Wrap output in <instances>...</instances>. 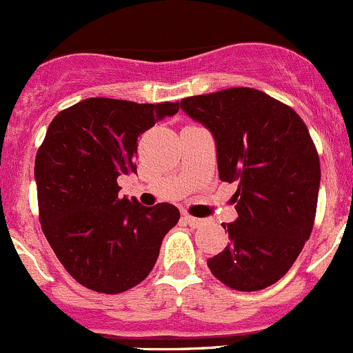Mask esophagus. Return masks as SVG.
I'll list each match as a JSON object with an SVG mask.
<instances>
[{
	"label": "esophagus",
	"instance_id": "esophagus-1",
	"mask_svg": "<svg viewBox=\"0 0 353 353\" xmlns=\"http://www.w3.org/2000/svg\"><path fill=\"white\" fill-rule=\"evenodd\" d=\"M184 220H186L188 225L193 227V229H199V227H201V225H205V220H203V219H196V216L184 215Z\"/></svg>",
	"mask_w": 353,
	"mask_h": 353
}]
</instances>
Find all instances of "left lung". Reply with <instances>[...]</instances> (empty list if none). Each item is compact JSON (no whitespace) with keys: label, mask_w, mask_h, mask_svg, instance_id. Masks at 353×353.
<instances>
[{"label":"left lung","mask_w":353,"mask_h":353,"mask_svg":"<svg viewBox=\"0 0 353 353\" xmlns=\"http://www.w3.org/2000/svg\"><path fill=\"white\" fill-rule=\"evenodd\" d=\"M212 131L219 176L237 183V219L222 223L230 244L208 259L216 279L254 292L279 282L312 232L321 167L307 126L288 105L234 87L181 101Z\"/></svg>","instance_id":"8db88e82"}]
</instances>
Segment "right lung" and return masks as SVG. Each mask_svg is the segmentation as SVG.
<instances>
[{"mask_svg":"<svg viewBox=\"0 0 353 353\" xmlns=\"http://www.w3.org/2000/svg\"><path fill=\"white\" fill-rule=\"evenodd\" d=\"M177 110L179 102L92 97L61 110L49 124L35 155L39 220L54 254L80 285L121 294L154 268L179 210L119 198L117 177L137 172L140 134Z\"/></svg>","mask_w":353,"mask_h":353,"instance_id":"right-lung-1","label":"right lung"}]
</instances>
